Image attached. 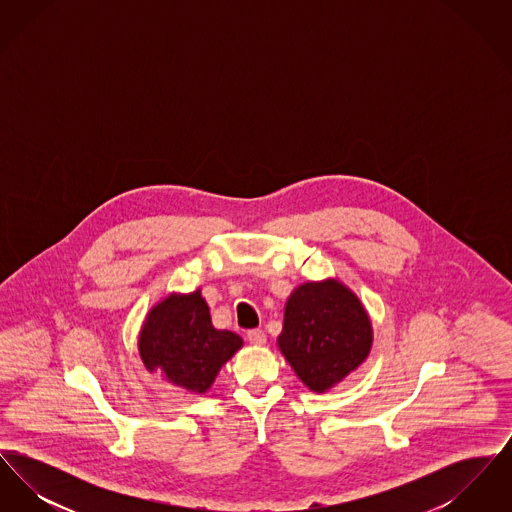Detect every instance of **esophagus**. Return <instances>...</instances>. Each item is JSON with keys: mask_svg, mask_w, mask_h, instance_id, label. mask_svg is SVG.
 Segmentation results:
<instances>
[{"mask_svg": "<svg viewBox=\"0 0 512 512\" xmlns=\"http://www.w3.org/2000/svg\"><path fill=\"white\" fill-rule=\"evenodd\" d=\"M247 341L253 345H265L267 343V336L263 330H249L247 332Z\"/></svg>", "mask_w": 512, "mask_h": 512, "instance_id": "34e87169", "label": "esophagus"}]
</instances>
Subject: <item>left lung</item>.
<instances>
[{
  "label": "left lung",
  "instance_id": "8db88e82",
  "mask_svg": "<svg viewBox=\"0 0 512 512\" xmlns=\"http://www.w3.org/2000/svg\"><path fill=\"white\" fill-rule=\"evenodd\" d=\"M278 347L297 378L324 393L365 363L372 322L359 297L338 280L307 282L286 301Z\"/></svg>",
  "mask_w": 512,
  "mask_h": 512
}]
</instances>
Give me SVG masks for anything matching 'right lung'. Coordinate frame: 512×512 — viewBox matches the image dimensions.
I'll use <instances>...</instances> for the list:
<instances>
[{
	"mask_svg": "<svg viewBox=\"0 0 512 512\" xmlns=\"http://www.w3.org/2000/svg\"><path fill=\"white\" fill-rule=\"evenodd\" d=\"M244 345L230 330H217L201 290L172 293L147 313L138 349L149 372L192 393L213 386L220 366Z\"/></svg>",
	"mask_w": 512,
	"mask_h": 512,
	"instance_id": "right-lung-1",
	"label": "right lung"
}]
</instances>
